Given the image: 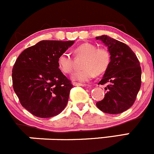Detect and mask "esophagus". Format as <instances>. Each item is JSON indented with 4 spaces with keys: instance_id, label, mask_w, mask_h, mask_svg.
<instances>
[{
    "instance_id": "34e87169",
    "label": "esophagus",
    "mask_w": 154,
    "mask_h": 154,
    "mask_svg": "<svg viewBox=\"0 0 154 154\" xmlns=\"http://www.w3.org/2000/svg\"><path fill=\"white\" fill-rule=\"evenodd\" d=\"M73 85H74V86H82V87H85V84L79 83V82H73Z\"/></svg>"
}]
</instances>
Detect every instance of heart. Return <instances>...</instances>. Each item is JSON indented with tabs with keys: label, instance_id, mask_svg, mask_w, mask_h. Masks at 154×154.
Segmentation results:
<instances>
[{
	"label": "heart",
	"instance_id": "1",
	"mask_svg": "<svg viewBox=\"0 0 154 154\" xmlns=\"http://www.w3.org/2000/svg\"><path fill=\"white\" fill-rule=\"evenodd\" d=\"M77 57H84L81 66L72 75V79L79 82H88L95 77L96 74L103 73L108 69L111 57L109 51L105 48H97L91 43H83L74 50ZM57 65L64 73H70L74 69V61L70 54L63 51L57 58Z\"/></svg>",
	"mask_w": 154,
	"mask_h": 154
}]
</instances>
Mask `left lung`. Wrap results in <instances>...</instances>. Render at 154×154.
Segmentation results:
<instances>
[{
    "label": "left lung",
    "mask_w": 154,
    "mask_h": 154,
    "mask_svg": "<svg viewBox=\"0 0 154 154\" xmlns=\"http://www.w3.org/2000/svg\"><path fill=\"white\" fill-rule=\"evenodd\" d=\"M110 54V63L100 85L107 86L103 100L97 103L100 110L108 114H120L133 105L141 88V69L135 53L125 43L107 35L97 36Z\"/></svg>",
    "instance_id": "left-lung-1"
}]
</instances>
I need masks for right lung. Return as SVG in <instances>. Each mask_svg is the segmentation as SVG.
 <instances>
[{
    "mask_svg": "<svg viewBox=\"0 0 154 154\" xmlns=\"http://www.w3.org/2000/svg\"><path fill=\"white\" fill-rule=\"evenodd\" d=\"M75 41L42 40L24 50L13 68V86L22 106L42 118L60 114L72 85L60 70L57 58Z\"/></svg>",
    "mask_w": 154,
    "mask_h": 154,
    "instance_id": "1",
    "label": "right lung"
}]
</instances>
